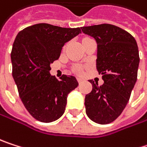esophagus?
Segmentation results:
<instances>
[{
    "instance_id": "1",
    "label": "esophagus",
    "mask_w": 147,
    "mask_h": 147,
    "mask_svg": "<svg viewBox=\"0 0 147 147\" xmlns=\"http://www.w3.org/2000/svg\"><path fill=\"white\" fill-rule=\"evenodd\" d=\"M78 83H79V84H81V83H83V82H84V79H83L82 78H78Z\"/></svg>"
}]
</instances>
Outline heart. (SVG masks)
Returning <instances> with one entry per match:
<instances>
[{
  "label": "heart",
  "instance_id": "1",
  "mask_svg": "<svg viewBox=\"0 0 147 147\" xmlns=\"http://www.w3.org/2000/svg\"><path fill=\"white\" fill-rule=\"evenodd\" d=\"M74 71L76 73H81V68L79 66H77V67L74 68Z\"/></svg>",
  "mask_w": 147,
  "mask_h": 147
}]
</instances>
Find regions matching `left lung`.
<instances>
[{
  "instance_id": "left-lung-1",
  "label": "left lung",
  "mask_w": 147,
  "mask_h": 147,
  "mask_svg": "<svg viewBox=\"0 0 147 147\" xmlns=\"http://www.w3.org/2000/svg\"><path fill=\"white\" fill-rule=\"evenodd\" d=\"M82 31L97 43L96 69L104 81L98 86L90 80L92 91L85 96L86 114L96 123L109 124L124 110L137 81L138 45L129 32L114 25L83 26Z\"/></svg>"
}]
</instances>
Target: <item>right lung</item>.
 <instances>
[{"label":"right lung","instance_id":"add662e5","mask_svg":"<svg viewBox=\"0 0 147 147\" xmlns=\"http://www.w3.org/2000/svg\"><path fill=\"white\" fill-rule=\"evenodd\" d=\"M81 33V29L46 23L20 31L11 51L13 78L20 97L30 115L41 122H51L64 113L67 96L78 86L75 77L51 76V63L58 59L62 47Z\"/></svg>","mask_w":147,"mask_h":147}]
</instances>
